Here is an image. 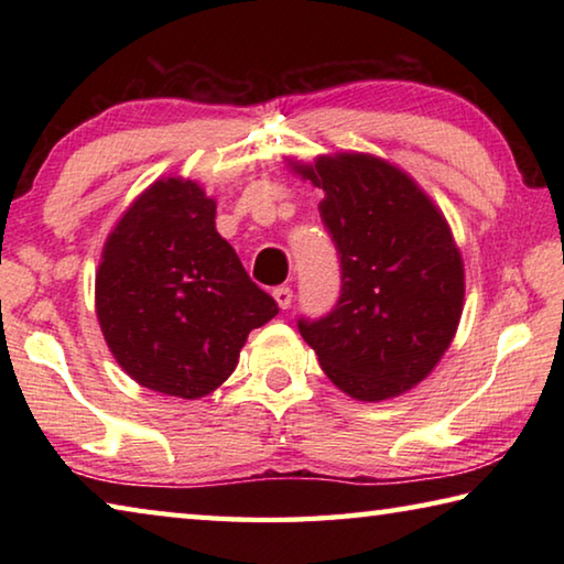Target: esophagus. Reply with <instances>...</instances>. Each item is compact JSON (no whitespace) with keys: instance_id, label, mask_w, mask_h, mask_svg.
<instances>
[{"instance_id":"obj_1","label":"esophagus","mask_w":564,"mask_h":564,"mask_svg":"<svg viewBox=\"0 0 564 564\" xmlns=\"http://www.w3.org/2000/svg\"><path fill=\"white\" fill-rule=\"evenodd\" d=\"M273 299L275 303H279V308H291L293 303V291L289 289V285H279V289H273Z\"/></svg>"}]
</instances>
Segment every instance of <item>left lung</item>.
<instances>
[{
  "label": "left lung",
  "instance_id": "obj_1",
  "mask_svg": "<svg viewBox=\"0 0 564 564\" xmlns=\"http://www.w3.org/2000/svg\"><path fill=\"white\" fill-rule=\"evenodd\" d=\"M323 188L318 212L340 253V299L326 318L299 321L323 373L378 403L433 373L460 326L465 265L451 224L417 181L390 161L336 151L285 159Z\"/></svg>",
  "mask_w": 564,
  "mask_h": 564
}]
</instances>
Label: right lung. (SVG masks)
I'll list each match as a JSON object with an SVG mask.
<instances>
[{"instance_id":"1","label":"right lung","mask_w":564,"mask_h":564,"mask_svg":"<svg viewBox=\"0 0 564 564\" xmlns=\"http://www.w3.org/2000/svg\"><path fill=\"white\" fill-rule=\"evenodd\" d=\"M94 305L127 376L184 400L214 393L248 333L279 313L216 231V198L184 176L156 178L121 214L101 248Z\"/></svg>"}]
</instances>
